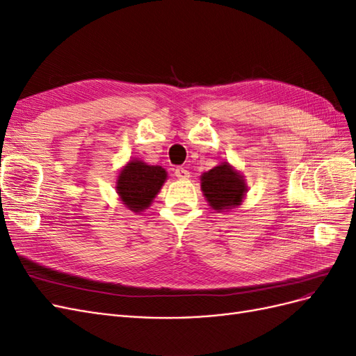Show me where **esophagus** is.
<instances>
[{
	"label": "esophagus",
	"mask_w": 356,
	"mask_h": 356,
	"mask_svg": "<svg viewBox=\"0 0 356 356\" xmlns=\"http://www.w3.org/2000/svg\"><path fill=\"white\" fill-rule=\"evenodd\" d=\"M175 177L179 179H187V178H190V172L187 168L179 166L175 169Z\"/></svg>",
	"instance_id": "obj_1"
}]
</instances>
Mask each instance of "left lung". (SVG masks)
I'll list each match as a JSON object with an SVG mask.
<instances>
[{
    "label": "left lung",
    "mask_w": 356,
    "mask_h": 356,
    "mask_svg": "<svg viewBox=\"0 0 356 356\" xmlns=\"http://www.w3.org/2000/svg\"><path fill=\"white\" fill-rule=\"evenodd\" d=\"M200 181L204 197L217 211L238 207L246 191L245 181L229 163L218 165L209 172H204Z\"/></svg>",
    "instance_id": "1"
}]
</instances>
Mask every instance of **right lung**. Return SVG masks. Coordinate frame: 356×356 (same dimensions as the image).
<instances>
[{
  "mask_svg": "<svg viewBox=\"0 0 356 356\" xmlns=\"http://www.w3.org/2000/svg\"><path fill=\"white\" fill-rule=\"evenodd\" d=\"M165 179L166 170L161 166H152L141 160H132L118 175L117 191L126 208L139 212L148 208Z\"/></svg>",
  "mask_w": 356,
  "mask_h": 356,
  "instance_id": "right-lung-1",
  "label": "right lung"
}]
</instances>
